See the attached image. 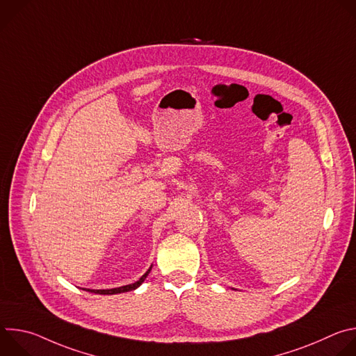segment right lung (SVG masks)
<instances>
[{"label": "right lung", "instance_id": "right-lung-1", "mask_svg": "<svg viewBox=\"0 0 356 356\" xmlns=\"http://www.w3.org/2000/svg\"><path fill=\"white\" fill-rule=\"evenodd\" d=\"M150 269H152V266L146 270V273H145L138 282H135V283H132V284H127V286H121V287H115V289H107V290H91V289H83V290H87V291H90V293H95V294H118V293L131 291V290L138 289V287L145 282V279H146V276L149 275Z\"/></svg>", "mask_w": 356, "mask_h": 356}]
</instances>
